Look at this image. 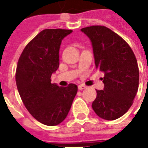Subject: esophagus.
<instances>
[{"label":"esophagus","instance_id":"obj_1","mask_svg":"<svg viewBox=\"0 0 148 148\" xmlns=\"http://www.w3.org/2000/svg\"><path fill=\"white\" fill-rule=\"evenodd\" d=\"M78 90H84V89H86V86H85V85H83V84H81V85H78Z\"/></svg>","mask_w":148,"mask_h":148}]
</instances>
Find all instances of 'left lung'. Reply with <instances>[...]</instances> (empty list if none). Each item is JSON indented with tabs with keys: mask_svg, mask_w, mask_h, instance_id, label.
Wrapping results in <instances>:
<instances>
[{
	"mask_svg": "<svg viewBox=\"0 0 148 148\" xmlns=\"http://www.w3.org/2000/svg\"><path fill=\"white\" fill-rule=\"evenodd\" d=\"M81 31L92 42L96 68L104 72V90L97 91L92 108L102 119L113 121L127 112L139 87V67L133 51L109 27L93 25Z\"/></svg>",
	"mask_w": 148,
	"mask_h": 148,
	"instance_id": "obj_1",
	"label": "left lung"
}]
</instances>
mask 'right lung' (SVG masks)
<instances>
[{
	"label": "right lung",
	"mask_w": 148,
	"mask_h": 148,
	"mask_svg": "<svg viewBox=\"0 0 148 148\" xmlns=\"http://www.w3.org/2000/svg\"><path fill=\"white\" fill-rule=\"evenodd\" d=\"M71 32L42 30L24 47L16 66V83L24 106L35 119L48 126L64 121L77 92L75 84L61 87L51 82L59 66L62 39Z\"/></svg>",
	"instance_id": "1"
}]
</instances>
